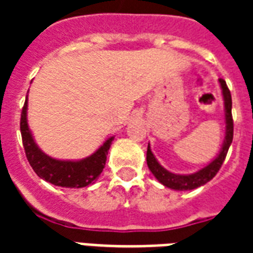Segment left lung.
<instances>
[{"label":"left lung","instance_id":"obj_1","mask_svg":"<svg viewBox=\"0 0 253 253\" xmlns=\"http://www.w3.org/2000/svg\"><path fill=\"white\" fill-rule=\"evenodd\" d=\"M220 89H222V95H223L224 101V117H226V136H224L223 146L220 150L219 155L212 160L209 166L202 168L201 170L192 174H176L167 170L166 168H163L156 158L151 151L150 143H148V148H147V166L150 168L159 182H162L164 186L170 188L173 190H192V189L200 188L210 180H212V177L215 176L218 170L220 169L222 164H223L226 155L228 152V148L231 146L232 138H234V121H232V114H231V107H232V101H231V93L228 90L226 81L223 79H219Z\"/></svg>","mask_w":253,"mask_h":253}]
</instances>
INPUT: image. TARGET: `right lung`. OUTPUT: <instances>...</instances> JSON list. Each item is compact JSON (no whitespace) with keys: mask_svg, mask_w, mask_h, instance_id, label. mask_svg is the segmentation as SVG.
<instances>
[{"mask_svg":"<svg viewBox=\"0 0 253 253\" xmlns=\"http://www.w3.org/2000/svg\"><path fill=\"white\" fill-rule=\"evenodd\" d=\"M21 134L26 158L34 172L47 182L63 188H84L93 184L105 168L106 155L114 140V136L109 138L94 154L83 160L73 162L51 158L37 146L31 135L27 123V97L21 114Z\"/></svg>","mask_w":253,"mask_h":253,"instance_id":"right-lung-1","label":"right lung"}]
</instances>
